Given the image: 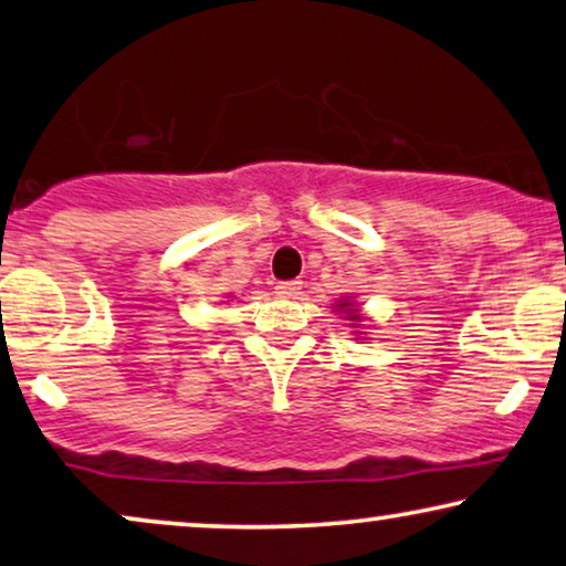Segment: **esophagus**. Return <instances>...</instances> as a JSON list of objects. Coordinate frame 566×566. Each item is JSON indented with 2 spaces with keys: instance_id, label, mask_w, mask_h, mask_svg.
<instances>
[{
  "instance_id": "34e87169",
  "label": "esophagus",
  "mask_w": 566,
  "mask_h": 566,
  "mask_svg": "<svg viewBox=\"0 0 566 566\" xmlns=\"http://www.w3.org/2000/svg\"><path fill=\"white\" fill-rule=\"evenodd\" d=\"M276 294H280V297H297L300 294V290H302V282H276Z\"/></svg>"
}]
</instances>
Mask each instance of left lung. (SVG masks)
<instances>
[{"instance_id":"left-lung-1","label":"left lung","mask_w":566,"mask_h":566,"mask_svg":"<svg viewBox=\"0 0 566 566\" xmlns=\"http://www.w3.org/2000/svg\"><path fill=\"white\" fill-rule=\"evenodd\" d=\"M336 310H340V313L346 315V321H352L354 328L361 323V313H359V307L354 305V300H340L338 305H336Z\"/></svg>"}]
</instances>
